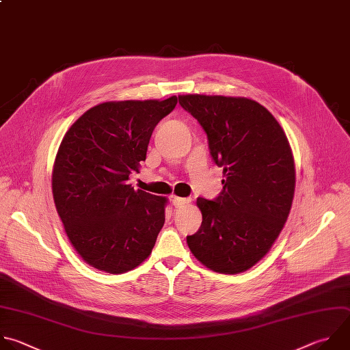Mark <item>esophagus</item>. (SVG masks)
<instances>
[{
    "label": "esophagus",
    "mask_w": 350,
    "mask_h": 350,
    "mask_svg": "<svg viewBox=\"0 0 350 350\" xmlns=\"http://www.w3.org/2000/svg\"><path fill=\"white\" fill-rule=\"evenodd\" d=\"M172 202H173V206H174V207H183L184 204H188V203L191 202V199H189V198H178V196H173Z\"/></svg>",
    "instance_id": "1"
}]
</instances>
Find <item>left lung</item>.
<instances>
[{
	"instance_id": "1",
	"label": "left lung",
	"mask_w": 350,
	"mask_h": 350,
	"mask_svg": "<svg viewBox=\"0 0 350 350\" xmlns=\"http://www.w3.org/2000/svg\"><path fill=\"white\" fill-rule=\"evenodd\" d=\"M178 101L206 132L225 177L214 200L196 199L202 225L187 237L188 247L214 272H245L267 256L290 214L295 166L288 140L252 98L183 94Z\"/></svg>"
}]
</instances>
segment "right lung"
Returning <instances> with one entry per match:
<instances>
[{
    "label": "right lung",
    "mask_w": 350,
    "mask_h": 350,
    "mask_svg": "<svg viewBox=\"0 0 350 350\" xmlns=\"http://www.w3.org/2000/svg\"><path fill=\"white\" fill-rule=\"evenodd\" d=\"M176 104V96L97 104L60 143L52 172L55 206L75 252L98 271H132L155 246L167 199L135 189L128 180Z\"/></svg>",
    "instance_id": "obj_1"
}]
</instances>
